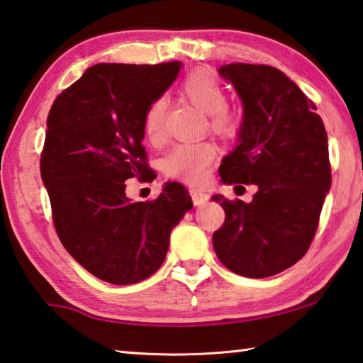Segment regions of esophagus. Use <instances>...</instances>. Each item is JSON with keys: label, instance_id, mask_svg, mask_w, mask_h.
I'll use <instances>...</instances> for the list:
<instances>
[{"label": "esophagus", "instance_id": "esophagus-1", "mask_svg": "<svg viewBox=\"0 0 363 363\" xmlns=\"http://www.w3.org/2000/svg\"><path fill=\"white\" fill-rule=\"evenodd\" d=\"M190 196H192L194 205H196V206L205 205L206 201H208V199H210V195L205 194L203 190H199V189H192V190H190Z\"/></svg>", "mask_w": 363, "mask_h": 363}]
</instances>
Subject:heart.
<instances>
[{"label":"heart","mask_w":363,"mask_h":363,"mask_svg":"<svg viewBox=\"0 0 363 363\" xmlns=\"http://www.w3.org/2000/svg\"><path fill=\"white\" fill-rule=\"evenodd\" d=\"M181 94L208 113V126L218 138L230 140L240 131V118L225 106L227 94L223 83L210 70H195L182 79ZM168 101L158 96L145 108L143 130L150 143H160L164 133ZM216 158V147L211 143H181L171 147L163 158L164 173L179 177L190 184H200L206 179L208 169Z\"/></svg>","instance_id":"1"}]
</instances>
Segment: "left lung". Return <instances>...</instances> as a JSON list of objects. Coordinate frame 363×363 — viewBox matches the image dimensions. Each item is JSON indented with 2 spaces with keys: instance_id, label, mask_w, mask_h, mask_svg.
I'll return each mask as SVG.
<instances>
[{
  "instance_id": "1",
  "label": "left lung",
  "mask_w": 363,
  "mask_h": 363,
  "mask_svg": "<svg viewBox=\"0 0 363 363\" xmlns=\"http://www.w3.org/2000/svg\"><path fill=\"white\" fill-rule=\"evenodd\" d=\"M219 75L243 104L238 144L219 167L224 184H256L250 203L213 195L225 220L213 233L219 261L238 275L270 277L314 240L331 187L328 138L315 104L270 65L229 64Z\"/></svg>"
}]
</instances>
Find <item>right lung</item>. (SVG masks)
Masks as SVG:
<instances>
[{"label":"right lung","mask_w":363,"mask_h":363,"mask_svg":"<svg viewBox=\"0 0 363 363\" xmlns=\"http://www.w3.org/2000/svg\"><path fill=\"white\" fill-rule=\"evenodd\" d=\"M181 65H93L49 110L40 168L54 227L73 259L108 284L131 285L155 274L171 230L194 206L179 182L164 184L152 201L133 203L125 194L131 177L155 179L143 118Z\"/></svg>","instance_id":"obj_1"}]
</instances>
